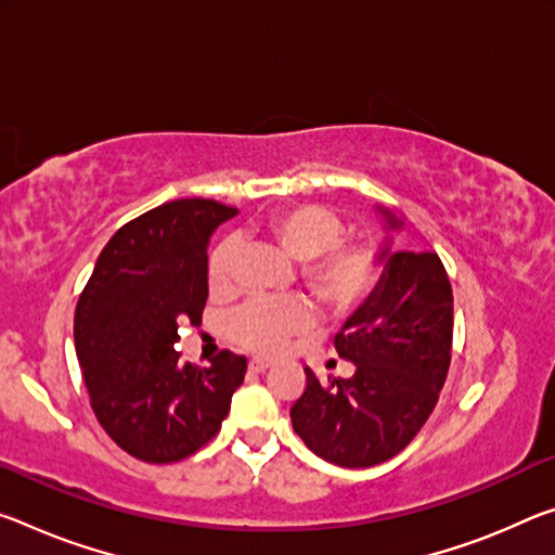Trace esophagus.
Instances as JSON below:
<instances>
[{"instance_id": "esophagus-1", "label": "esophagus", "mask_w": 555, "mask_h": 555, "mask_svg": "<svg viewBox=\"0 0 555 555\" xmlns=\"http://www.w3.org/2000/svg\"><path fill=\"white\" fill-rule=\"evenodd\" d=\"M267 367H271V360H267V358H251L249 360V373H263Z\"/></svg>"}]
</instances>
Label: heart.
<instances>
[{"label":"heart","mask_w":555,"mask_h":555,"mask_svg":"<svg viewBox=\"0 0 555 555\" xmlns=\"http://www.w3.org/2000/svg\"><path fill=\"white\" fill-rule=\"evenodd\" d=\"M288 257L301 263L304 284L328 309H350L371 292L377 279L375 251L365 244L340 242L343 222L328 207L301 202L279 209L263 224ZM234 242L224 240L209 254V286L224 288L230 281ZM311 306L301 298H249L227 321L230 338L257 353H276L288 340L309 331Z\"/></svg>","instance_id":"b5f03b06"}]
</instances>
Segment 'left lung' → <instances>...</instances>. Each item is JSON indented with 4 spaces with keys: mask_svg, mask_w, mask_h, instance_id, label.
I'll list each match as a JSON object with an SVG mask.
<instances>
[{
    "mask_svg": "<svg viewBox=\"0 0 555 555\" xmlns=\"http://www.w3.org/2000/svg\"><path fill=\"white\" fill-rule=\"evenodd\" d=\"M390 232L402 219L375 207ZM377 251L375 288L336 336L350 377L323 385L306 367V390L292 408L294 433L338 467H373L412 442L433 415L452 358V286L437 254Z\"/></svg>",
    "mask_w": 555,
    "mask_h": 555,
    "instance_id": "1",
    "label": "left lung"
}]
</instances>
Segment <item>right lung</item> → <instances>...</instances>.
<instances>
[{"mask_svg": "<svg viewBox=\"0 0 555 555\" xmlns=\"http://www.w3.org/2000/svg\"><path fill=\"white\" fill-rule=\"evenodd\" d=\"M236 209L175 199L111 236L76 306L74 340L101 427L151 464L180 462L212 439L244 383L246 358L182 363L180 323L202 321L209 236Z\"/></svg>", "mask_w": 555, "mask_h": 555, "instance_id": "1", "label": "right lung"}]
</instances>
